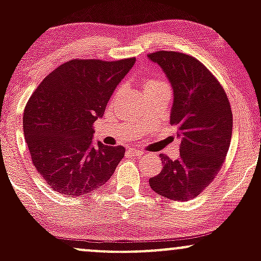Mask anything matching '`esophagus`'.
<instances>
[{
    "label": "esophagus",
    "mask_w": 261,
    "mask_h": 261,
    "mask_svg": "<svg viewBox=\"0 0 261 261\" xmlns=\"http://www.w3.org/2000/svg\"><path fill=\"white\" fill-rule=\"evenodd\" d=\"M128 153L133 155H142L143 151H141V149H128Z\"/></svg>",
    "instance_id": "obj_1"
}]
</instances>
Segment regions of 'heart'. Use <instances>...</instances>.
I'll use <instances>...</instances> for the list:
<instances>
[{
  "mask_svg": "<svg viewBox=\"0 0 261 261\" xmlns=\"http://www.w3.org/2000/svg\"><path fill=\"white\" fill-rule=\"evenodd\" d=\"M161 88H169V87L164 81H162L160 79H148L143 82V92Z\"/></svg>",
  "mask_w": 261,
  "mask_h": 261,
  "instance_id": "heart-1",
  "label": "heart"
}]
</instances>
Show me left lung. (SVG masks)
<instances>
[{
  "mask_svg": "<svg viewBox=\"0 0 261 261\" xmlns=\"http://www.w3.org/2000/svg\"><path fill=\"white\" fill-rule=\"evenodd\" d=\"M148 59L172 85L170 124L181 140L178 160L160 155L163 169L149 179V187L167 199L188 201L208 187L226 160L233 126L230 104L216 77L193 56L161 50Z\"/></svg>",
  "mask_w": 261,
  "mask_h": 261,
  "instance_id": "obj_1",
  "label": "left lung"
}]
</instances>
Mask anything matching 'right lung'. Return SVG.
I'll return each instance as SVG.
<instances>
[{
	"mask_svg": "<svg viewBox=\"0 0 261 261\" xmlns=\"http://www.w3.org/2000/svg\"><path fill=\"white\" fill-rule=\"evenodd\" d=\"M136 61L71 60L45 77L29 98L23 131L39 175L62 195L81 196L112 178L122 146L93 143V124Z\"/></svg>",
	"mask_w": 261,
	"mask_h": 261,
	"instance_id": "add662e5",
	"label": "right lung"
}]
</instances>
